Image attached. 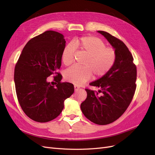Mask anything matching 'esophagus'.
Listing matches in <instances>:
<instances>
[{
	"mask_svg": "<svg viewBox=\"0 0 155 155\" xmlns=\"http://www.w3.org/2000/svg\"><path fill=\"white\" fill-rule=\"evenodd\" d=\"M79 88H80V87H79V86L74 85V90H75V91H78Z\"/></svg>",
	"mask_w": 155,
	"mask_h": 155,
	"instance_id": "obj_1",
	"label": "esophagus"
}]
</instances>
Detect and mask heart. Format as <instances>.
Wrapping results in <instances>:
<instances>
[{
    "label": "heart",
    "mask_w": 155,
    "mask_h": 155,
    "mask_svg": "<svg viewBox=\"0 0 155 155\" xmlns=\"http://www.w3.org/2000/svg\"><path fill=\"white\" fill-rule=\"evenodd\" d=\"M76 49L87 55L83 67L74 65L64 72V78L77 85H81L92 77L101 78L109 71L115 63L116 54L113 48L106 46L104 41L95 36H83L74 39L64 46L61 54L66 66L74 61Z\"/></svg>",
    "instance_id": "obj_1"
}]
</instances>
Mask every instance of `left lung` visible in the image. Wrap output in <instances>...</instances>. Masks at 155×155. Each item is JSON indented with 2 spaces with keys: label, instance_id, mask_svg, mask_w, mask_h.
<instances>
[{
  "label": "left lung",
  "instance_id": "8db88e82",
  "mask_svg": "<svg viewBox=\"0 0 155 155\" xmlns=\"http://www.w3.org/2000/svg\"><path fill=\"white\" fill-rule=\"evenodd\" d=\"M114 48L116 58L105 76L90 83L98 92L86 88V100L81 104L83 114L92 122L107 125L122 115L132 101L137 88V67L123 41L104 31H97Z\"/></svg>",
  "mask_w": 155,
  "mask_h": 155
}]
</instances>
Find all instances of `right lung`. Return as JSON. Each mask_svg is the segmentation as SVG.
Wrapping results in <instances>:
<instances>
[{
    "instance_id": "add662e5",
    "label": "right lung",
    "mask_w": 155,
    "mask_h": 155,
    "mask_svg": "<svg viewBox=\"0 0 155 155\" xmlns=\"http://www.w3.org/2000/svg\"><path fill=\"white\" fill-rule=\"evenodd\" d=\"M65 43L61 34L46 31L28 42L15 64L14 81L18 103L26 116L37 122L57 118L64 101L74 92L73 84L61 82L62 76L58 72ZM51 74L56 86L47 81Z\"/></svg>"
}]
</instances>
